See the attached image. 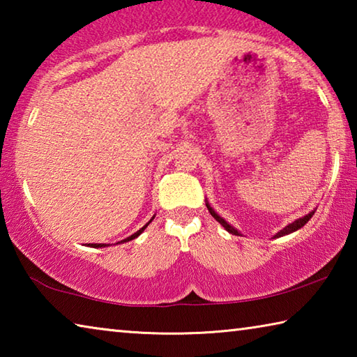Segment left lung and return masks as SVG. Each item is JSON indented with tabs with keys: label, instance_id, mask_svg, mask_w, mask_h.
Listing matches in <instances>:
<instances>
[{
	"label": "left lung",
	"instance_id": "obj_1",
	"mask_svg": "<svg viewBox=\"0 0 357 357\" xmlns=\"http://www.w3.org/2000/svg\"><path fill=\"white\" fill-rule=\"evenodd\" d=\"M204 202H206V208H208V211H209V214L211 215H213L214 217V219L217 220V222H219L220 223V225L223 227V228H225L227 229V231L228 233H231V234H236V236H239V231H238V229L236 228H234L233 225H229V223L225 220V219H223V217H220L219 214H217L215 213V211H214V208L213 206H211V204H209V202L208 200H204ZM313 214H315V209H313V211H310V213L309 214H305L304 217H299V219H296L294 222H291V223H289V225H287L285 228H283V229H280V231L279 233H275L274 234V238H280V236H285V234H289V233H294V231H298V229L299 228H302V227H304L305 225V223L307 222H309L310 219H312V215Z\"/></svg>",
	"mask_w": 357,
	"mask_h": 357
}]
</instances>
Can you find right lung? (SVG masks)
Returning a JSON list of instances; mask_svg holds the SVG:
<instances>
[{
	"label": "right lung",
	"instance_id": "right-lung-1",
	"mask_svg": "<svg viewBox=\"0 0 357 357\" xmlns=\"http://www.w3.org/2000/svg\"><path fill=\"white\" fill-rule=\"evenodd\" d=\"M154 220V215H153V219H151L148 223H146V225H144V227H142L140 229H138V231L137 233H134V234H130V236L129 238H126V239H123V241H121V244H123V243H129V241H132V239H135V238H138V236H140V234L144 231V229H146V227L149 225V223L151 222H153ZM116 244H119V243H116ZM89 247H94V249H99V247H108V244H88Z\"/></svg>",
	"mask_w": 357,
	"mask_h": 357
}]
</instances>
